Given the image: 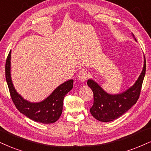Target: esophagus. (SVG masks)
<instances>
[{
	"instance_id": "1",
	"label": "esophagus",
	"mask_w": 151,
	"mask_h": 151,
	"mask_svg": "<svg viewBox=\"0 0 151 151\" xmlns=\"http://www.w3.org/2000/svg\"><path fill=\"white\" fill-rule=\"evenodd\" d=\"M88 77V72L85 70H81L78 74V79L81 82H84L87 79Z\"/></svg>"
}]
</instances>
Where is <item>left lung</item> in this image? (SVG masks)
<instances>
[{"mask_svg":"<svg viewBox=\"0 0 151 151\" xmlns=\"http://www.w3.org/2000/svg\"><path fill=\"white\" fill-rule=\"evenodd\" d=\"M146 59L142 72L134 85L122 94L111 95L92 80L87 81V85L94 94V103L90 111L92 116L101 122H110L118 118L131 109L139 99L143 81L146 74Z\"/></svg>","mask_w":151,"mask_h":151,"instance_id":"8db88e82","label":"left lung"}]
</instances>
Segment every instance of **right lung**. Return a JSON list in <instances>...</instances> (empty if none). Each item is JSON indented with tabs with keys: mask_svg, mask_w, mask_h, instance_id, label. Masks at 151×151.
I'll list each match as a JSON object with an SVG mask.
<instances>
[{
	"mask_svg": "<svg viewBox=\"0 0 151 151\" xmlns=\"http://www.w3.org/2000/svg\"><path fill=\"white\" fill-rule=\"evenodd\" d=\"M7 55L5 62V78L12 100L20 113L36 122L43 124L55 122L62 113L63 102L66 94L72 90L73 80L61 84L44 101L40 103H30L17 94L13 87L10 77V55Z\"/></svg>",
	"mask_w": 151,
	"mask_h": 151,
	"instance_id": "obj_1",
	"label": "right lung"
}]
</instances>
